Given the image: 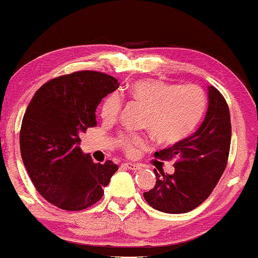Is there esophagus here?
Here are the masks:
<instances>
[{"label":"esophagus","instance_id":"obj_1","mask_svg":"<svg viewBox=\"0 0 258 258\" xmlns=\"http://www.w3.org/2000/svg\"><path fill=\"white\" fill-rule=\"evenodd\" d=\"M124 166H125L126 168H128V169H130V170H139L140 169V166H139V164H135V163H132V162H129V163H125L124 164Z\"/></svg>","mask_w":258,"mask_h":258}]
</instances>
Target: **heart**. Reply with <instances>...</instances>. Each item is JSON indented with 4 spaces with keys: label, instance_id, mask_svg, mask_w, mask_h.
I'll return each mask as SVG.
<instances>
[{
    "label": "heart",
    "instance_id": "b5f03b06",
    "mask_svg": "<svg viewBox=\"0 0 258 258\" xmlns=\"http://www.w3.org/2000/svg\"><path fill=\"white\" fill-rule=\"evenodd\" d=\"M129 97L146 107L144 126L150 129L158 141L175 144L192 133L205 109V96L201 89L191 84L174 85L162 80L147 79L137 82L129 89ZM121 100L111 95L101 107V117L112 123L119 117ZM146 144L140 135H120L118 145L128 155H134Z\"/></svg>",
    "mask_w": 258,
    "mask_h": 258
}]
</instances>
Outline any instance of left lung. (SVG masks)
Instances as JSON below:
<instances>
[{
	"mask_svg": "<svg viewBox=\"0 0 258 258\" xmlns=\"http://www.w3.org/2000/svg\"><path fill=\"white\" fill-rule=\"evenodd\" d=\"M231 124L227 101L215 86H208V107L200 128L173 146L155 152L162 161L175 158L174 173L156 174V184L144 198L164 213H185L206 200L227 167Z\"/></svg>",
	"mask_w": 258,
	"mask_h": 258,
	"instance_id": "obj_1",
	"label": "left lung"
}]
</instances>
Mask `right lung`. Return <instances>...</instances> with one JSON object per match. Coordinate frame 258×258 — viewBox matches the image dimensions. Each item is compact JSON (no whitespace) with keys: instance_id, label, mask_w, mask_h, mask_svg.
Segmentation results:
<instances>
[{"instance_id":"obj_1","label":"right lung","mask_w":258,"mask_h":258,"mask_svg":"<svg viewBox=\"0 0 258 258\" xmlns=\"http://www.w3.org/2000/svg\"><path fill=\"white\" fill-rule=\"evenodd\" d=\"M119 88L115 78L80 71L43 84L31 98L20 128V153L34 186L46 201L80 211L100 201L118 166L95 163L80 135L96 126L97 106Z\"/></svg>"}]
</instances>
